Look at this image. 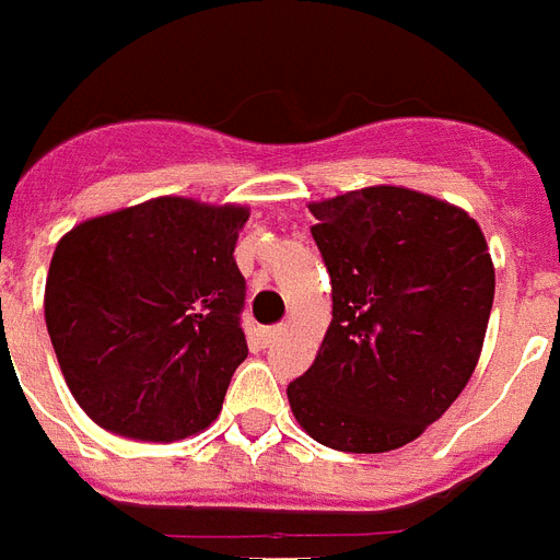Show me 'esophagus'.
<instances>
[{
	"label": "esophagus",
	"instance_id": "34e87169",
	"mask_svg": "<svg viewBox=\"0 0 560 560\" xmlns=\"http://www.w3.org/2000/svg\"><path fill=\"white\" fill-rule=\"evenodd\" d=\"M280 335H283V326H269V329H262V343H275Z\"/></svg>",
	"mask_w": 560,
	"mask_h": 560
}]
</instances>
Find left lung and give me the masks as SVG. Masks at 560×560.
Segmentation results:
<instances>
[{"mask_svg":"<svg viewBox=\"0 0 560 560\" xmlns=\"http://www.w3.org/2000/svg\"><path fill=\"white\" fill-rule=\"evenodd\" d=\"M331 277V323L289 404L323 446H406L464 392L487 335L495 269L478 223L409 188L314 202Z\"/></svg>","mask_w":560,"mask_h":560,"instance_id":"left-lung-1","label":"left lung"}]
</instances>
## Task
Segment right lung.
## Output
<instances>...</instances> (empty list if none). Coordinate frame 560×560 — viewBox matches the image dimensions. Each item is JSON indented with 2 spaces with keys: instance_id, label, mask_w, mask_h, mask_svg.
Returning a JSON list of instances; mask_svg holds the SVG:
<instances>
[{
  "instance_id": "right-lung-1",
  "label": "right lung",
  "mask_w": 560,
  "mask_h": 560,
  "mask_svg": "<svg viewBox=\"0 0 560 560\" xmlns=\"http://www.w3.org/2000/svg\"><path fill=\"white\" fill-rule=\"evenodd\" d=\"M246 208L160 197L59 240L45 323L68 389L114 435L171 443L223 409L248 346L234 243Z\"/></svg>"
}]
</instances>
